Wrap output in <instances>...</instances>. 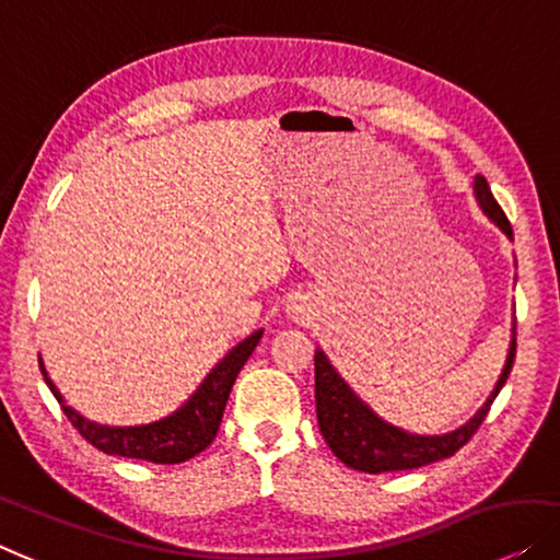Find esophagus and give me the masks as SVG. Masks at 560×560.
Instances as JSON below:
<instances>
[{"label":"esophagus","mask_w":560,"mask_h":560,"mask_svg":"<svg viewBox=\"0 0 560 560\" xmlns=\"http://www.w3.org/2000/svg\"><path fill=\"white\" fill-rule=\"evenodd\" d=\"M293 313H305V305H293Z\"/></svg>","instance_id":"1"}]
</instances>
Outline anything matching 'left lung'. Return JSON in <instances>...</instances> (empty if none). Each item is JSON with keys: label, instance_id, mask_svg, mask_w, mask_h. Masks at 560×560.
<instances>
[{"label": "left lung", "instance_id": "8db88e82", "mask_svg": "<svg viewBox=\"0 0 560 560\" xmlns=\"http://www.w3.org/2000/svg\"><path fill=\"white\" fill-rule=\"evenodd\" d=\"M475 194L480 201L482 212L495 222L508 237H513V226H510L505 212L492 197L485 176H475ZM515 328H513V343H510L505 369L498 378L495 388H492L490 399L485 407L459 427L457 432L442 434V436H419L407 434L386 421H381L359 396H355L343 378L336 374L330 366L326 353H315V411H318V427L320 434L330 452L343 462V465L361 469V472L378 475V472H399V469H417L432 462H440L444 457H452L457 450L472 440V434L480 429V424L488 417V411L500 394L502 384L510 376L515 361Z\"/></svg>", "mask_w": 560, "mask_h": 560}]
</instances>
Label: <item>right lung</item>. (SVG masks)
Wrapping results in <instances>:
<instances>
[{"instance_id": "1", "label": "right lung", "mask_w": 560, "mask_h": 560, "mask_svg": "<svg viewBox=\"0 0 560 560\" xmlns=\"http://www.w3.org/2000/svg\"><path fill=\"white\" fill-rule=\"evenodd\" d=\"M260 338L262 330H257V334L242 340L237 348H232L224 355V361L217 363V369H212V374L205 378V384L197 388V394L182 409H176L172 417L143 427H101L95 421H88L65 404L58 388L47 378L43 361H39V371H43L55 399L60 401L65 417L70 419V424L78 429L80 436L91 442L95 450L105 452V455L156 462V465H179V462L191 459L212 444L217 432H220V421L234 378H237L245 361L253 355Z\"/></svg>"}]
</instances>
